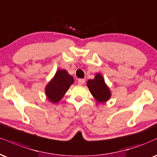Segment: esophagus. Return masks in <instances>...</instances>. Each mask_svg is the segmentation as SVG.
Returning <instances> with one entry per match:
<instances>
[{
  "mask_svg": "<svg viewBox=\"0 0 157 157\" xmlns=\"http://www.w3.org/2000/svg\"><path fill=\"white\" fill-rule=\"evenodd\" d=\"M85 79H79L78 80V85H80V86H82V85H83L85 83Z\"/></svg>",
  "mask_w": 157,
  "mask_h": 157,
  "instance_id": "esophagus-1",
  "label": "esophagus"
}]
</instances>
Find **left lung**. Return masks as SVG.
Masks as SVG:
<instances>
[{
  "instance_id": "8db88e82",
  "label": "left lung",
  "mask_w": 157,
  "mask_h": 157,
  "mask_svg": "<svg viewBox=\"0 0 157 157\" xmlns=\"http://www.w3.org/2000/svg\"><path fill=\"white\" fill-rule=\"evenodd\" d=\"M87 86L94 99L99 103H105L110 99L111 91L101 74L97 73L93 80H88Z\"/></svg>"
}]
</instances>
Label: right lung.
I'll use <instances>...</instances> for the list:
<instances>
[{
    "label": "right lung",
    "mask_w": 157,
    "mask_h": 157,
    "mask_svg": "<svg viewBox=\"0 0 157 157\" xmlns=\"http://www.w3.org/2000/svg\"><path fill=\"white\" fill-rule=\"evenodd\" d=\"M73 83V77L71 76L67 70L58 69L45 88L47 99L52 103L58 102Z\"/></svg>",
    "instance_id": "add662e5"
}]
</instances>
